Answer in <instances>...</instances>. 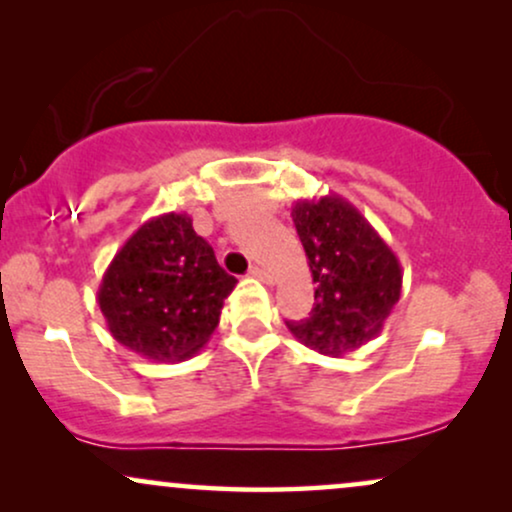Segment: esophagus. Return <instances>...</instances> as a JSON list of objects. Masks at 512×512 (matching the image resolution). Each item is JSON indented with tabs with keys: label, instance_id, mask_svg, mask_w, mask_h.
<instances>
[{
	"label": "esophagus",
	"instance_id": "esophagus-1",
	"mask_svg": "<svg viewBox=\"0 0 512 512\" xmlns=\"http://www.w3.org/2000/svg\"><path fill=\"white\" fill-rule=\"evenodd\" d=\"M250 276H255V279H260V281H272V276H269L267 269L260 267V264H252Z\"/></svg>",
	"mask_w": 512,
	"mask_h": 512
}]
</instances>
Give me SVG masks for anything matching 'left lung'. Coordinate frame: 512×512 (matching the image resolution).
I'll list each match as a JSON object with an SVG mask.
<instances>
[{
  "instance_id": "obj_1",
  "label": "left lung",
  "mask_w": 512,
  "mask_h": 512,
  "mask_svg": "<svg viewBox=\"0 0 512 512\" xmlns=\"http://www.w3.org/2000/svg\"><path fill=\"white\" fill-rule=\"evenodd\" d=\"M291 216L313 274L315 305L310 317L286 325L320 354H351L378 337L399 301L397 255L339 195L301 199Z\"/></svg>"
}]
</instances>
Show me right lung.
Instances as JSON below:
<instances>
[{
  "label": "right lung",
  "instance_id": "obj_1",
  "mask_svg": "<svg viewBox=\"0 0 512 512\" xmlns=\"http://www.w3.org/2000/svg\"><path fill=\"white\" fill-rule=\"evenodd\" d=\"M187 214H161L117 250L98 286L108 330L134 354L158 363L195 356L236 289Z\"/></svg>",
  "mask_w": 512,
  "mask_h": 512
}]
</instances>
